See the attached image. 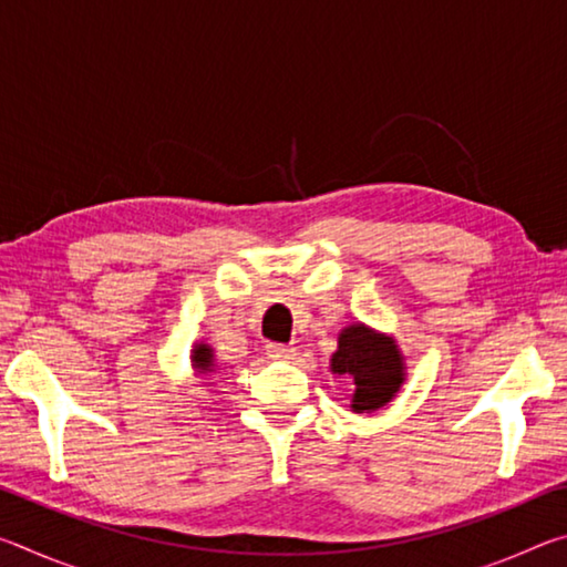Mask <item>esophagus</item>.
Returning a JSON list of instances; mask_svg holds the SVG:
<instances>
[{
    "label": "esophagus",
    "mask_w": 567,
    "mask_h": 567,
    "mask_svg": "<svg viewBox=\"0 0 567 567\" xmlns=\"http://www.w3.org/2000/svg\"><path fill=\"white\" fill-rule=\"evenodd\" d=\"M295 354H297V350H295V348H290V344H277V342L267 344V358H272V360H282V362H287V360H292Z\"/></svg>",
    "instance_id": "esophagus-1"
}]
</instances>
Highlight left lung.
Masks as SVG:
<instances>
[{
    "mask_svg": "<svg viewBox=\"0 0 567 567\" xmlns=\"http://www.w3.org/2000/svg\"><path fill=\"white\" fill-rule=\"evenodd\" d=\"M332 375L352 382V412H375L398 395L405 382V358L398 342L368 324H348L330 360Z\"/></svg>",
    "mask_w": 567,
    "mask_h": 567,
    "instance_id": "left-lung-1",
    "label": "left lung"
}]
</instances>
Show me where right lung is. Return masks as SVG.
<instances>
[{"label":"right lung","mask_w":567,"mask_h":567,"mask_svg":"<svg viewBox=\"0 0 567 567\" xmlns=\"http://www.w3.org/2000/svg\"><path fill=\"white\" fill-rule=\"evenodd\" d=\"M192 368H195L197 375H207V372L217 370L215 352H213V348H209V344L197 342L195 348H192Z\"/></svg>","instance_id":"obj_1"}]
</instances>
